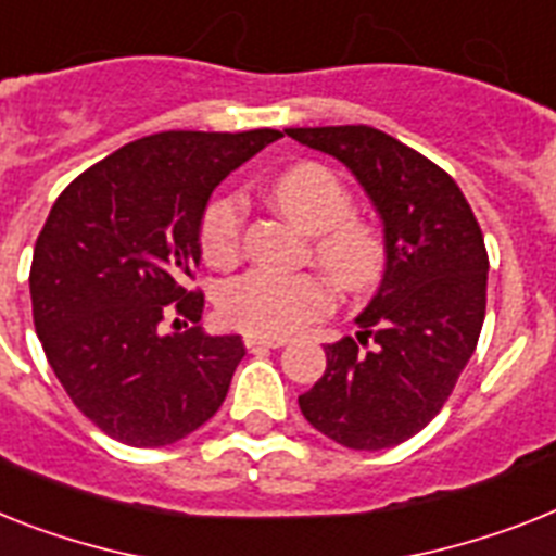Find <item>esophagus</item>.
<instances>
[{
  "mask_svg": "<svg viewBox=\"0 0 556 556\" xmlns=\"http://www.w3.org/2000/svg\"><path fill=\"white\" fill-rule=\"evenodd\" d=\"M287 343V338H267V334H244V346L247 350H278V346H283Z\"/></svg>",
  "mask_w": 556,
  "mask_h": 556,
  "instance_id": "1",
  "label": "esophagus"
}]
</instances>
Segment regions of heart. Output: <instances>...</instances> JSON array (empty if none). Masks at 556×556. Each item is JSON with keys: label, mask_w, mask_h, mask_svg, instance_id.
Masks as SVG:
<instances>
[{"label": "heart", "mask_w": 556, "mask_h": 556, "mask_svg": "<svg viewBox=\"0 0 556 556\" xmlns=\"http://www.w3.org/2000/svg\"><path fill=\"white\" fill-rule=\"evenodd\" d=\"M269 199L289 222L312 236V258L343 292H364L383 273L387 250L378 229L352 215V195L332 169L301 162L269 181ZM247 206L238 195H218L201 215V255L210 267L236 264L244 238ZM222 315L238 329L283 338L332 306V289L320 275L247 273L218 295Z\"/></svg>", "instance_id": "b5f03b06"}]
</instances>
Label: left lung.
I'll return each instance as SVG.
<instances>
[{
  "mask_svg": "<svg viewBox=\"0 0 556 556\" xmlns=\"http://www.w3.org/2000/svg\"><path fill=\"white\" fill-rule=\"evenodd\" d=\"M287 136L352 169L387 247L383 281L355 318L357 341L324 346L327 371L298 406L341 446L392 448L443 409L475 355L489 281L483 232L446 169L383 130L343 124Z\"/></svg>",
  "mask_w": 556,
  "mask_h": 556,
  "instance_id": "obj_1",
  "label": "left lung"
}]
</instances>
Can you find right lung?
<instances>
[{"mask_svg": "<svg viewBox=\"0 0 556 556\" xmlns=\"http://www.w3.org/2000/svg\"><path fill=\"white\" fill-rule=\"evenodd\" d=\"M278 130H167L124 144L56 199L30 264L34 324L76 409L127 446H169L204 426L244 357L241 334L199 327L201 215L224 178ZM169 314L197 324L164 336Z\"/></svg>", "mask_w": 556, "mask_h": 556, "instance_id": "add662e5", "label": "right lung"}]
</instances>
